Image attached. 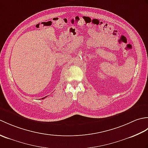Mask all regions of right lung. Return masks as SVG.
<instances>
[{
    "label": "right lung",
    "instance_id": "obj_1",
    "mask_svg": "<svg viewBox=\"0 0 148 148\" xmlns=\"http://www.w3.org/2000/svg\"><path fill=\"white\" fill-rule=\"evenodd\" d=\"M46 97H44V98H42V99H45V98H46Z\"/></svg>",
    "mask_w": 148,
    "mask_h": 148
}]
</instances>
